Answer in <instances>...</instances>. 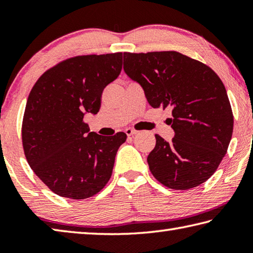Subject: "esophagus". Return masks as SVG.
Masks as SVG:
<instances>
[{
    "label": "esophagus",
    "instance_id": "34e87169",
    "mask_svg": "<svg viewBox=\"0 0 253 253\" xmlns=\"http://www.w3.org/2000/svg\"><path fill=\"white\" fill-rule=\"evenodd\" d=\"M125 131H126L127 136H134L137 134V132H138L136 129H134V128H127Z\"/></svg>",
    "mask_w": 253,
    "mask_h": 253
}]
</instances>
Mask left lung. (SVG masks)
<instances>
[{
    "mask_svg": "<svg viewBox=\"0 0 253 253\" xmlns=\"http://www.w3.org/2000/svg\"><path fill=\"white\" fill-rule=\"evenodd\" d=\"M124 70L139 83L153 108L169 107L175 131L168 143L158 134L149 170L172 190L199 186L212 176L228 151L233 114L225 87L209 66L176 51L124 52Z\"/></svg>",
    "mask_w": 253,
    "mask_h": 253,
    "instance_id": "left-lung-1",
    "label": "left lung"
}]
</instances>
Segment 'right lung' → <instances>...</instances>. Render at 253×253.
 <instances>
[{
	"label": "right lung",
	"instance_id": "obj_1",
	"mask_svg": "<svg viewBox=\"0 0 253 253\" xmlns=\"http://www.w3.org/2000/svg\"><path fill=\"white\" fill-rule=\"evenodd\" d=\"M122 67V52L76 55L43 72L30 91L22 121L24 155L37 176L62 198H91L111 177L127 135L89 132L84 116L99 111L102 91Z\"/></svg>",
	"mask_w": 253,
	"mask_h": 253
}]
</instances>
